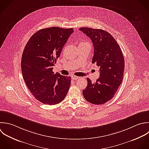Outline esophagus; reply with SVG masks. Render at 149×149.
<instances>
[{
    "label": "esophagus",
    "instance_id": "1",
    "mask_svg": "<svg viewBox=\"0 0 149 149\" xmlns=\"http://www.w3.org/2000/svg\"><path fill=\"white\" fill-rule=\"evenodd\" d=\"M79 78V77H77V76H75V75H72V79L73 80H77V79H78Z\"/></svg>",
    "mask_w": 149,
    "mask_h": 149
}]
</instances>
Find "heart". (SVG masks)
<instances>
[{
	"label": "heart",
	"mask_w": 149,
	"mask_h": 149,
	"mask_svg": "<svg viewBox=\"0 0 149 149\" xmlns=\"http://www.w3.org/2000/svg\"><path fill=\"white\" fill-rule=\"evenodd\" d=\"M80 43H89H89L88 42H81Z\"/></svg>",
	"instance_id": "b5f03b06"
}]
</instances>
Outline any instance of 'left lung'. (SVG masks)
Listing matches in <instances>:
<instances>
[{
    "label": "left lung",
    "mask_w": 149,
    "mask_h": 149,
    "mask_svg": "<svg viewBox=\"0 0 149 149\" xmlns=\"http://www.w3.org/2000/svg\"><path fill=\"white\" fill-rule=\"evenodd\" d=\"M79 29L92 40L94 47L92 63L100 67V76L92 83L87 78L88 85L82 93L88 102L102 104L110 100L121 84L125 67L124 57L113 36L101 29L83 27Z\"/></svg>",
    "instance_id": "8db88e82"
}]
</instances>
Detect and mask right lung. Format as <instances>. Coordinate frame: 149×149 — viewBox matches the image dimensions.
Returning a JSON list of instances; mask_svg holds the SVG:
<instances>
[{
	"label": "right lung",
	"mask_w": 149,
	"mask_h": 149,
	"mask_svg": "<svg viewBox=\"0 0 149 149\" xmlns=\"http://www.w3.org/2000/svg\"><path fill=\"white\" fill-rule=\"evenodd\" d=\"M73 28L50 27L35 32L29 39L21 57V71L28 89L41 103L54 105L65 97L71 77L54 74L53 67Z\"/></svg>",
	"instance_id": "add662e5"
}]
</instances>
